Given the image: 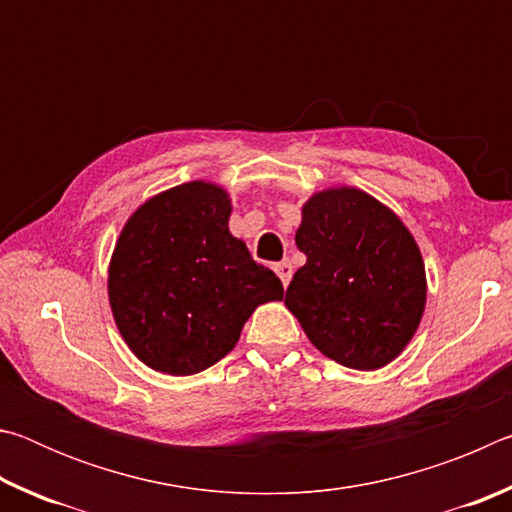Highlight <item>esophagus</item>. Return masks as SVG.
I'll use <instances>...</instances> for the list:
<instances>
[{"instance_id":"obj_1","label":"esophagus","mask_w":512,"mask_h":512,"mask_svg":"<svg viewBox=\"0 0 512 512\" xmlns=\"http://www.w3.org/2000/svg\"><path fill=\"white\" fill-rule=\"evenodd\" d=\"M275 273L282 280L284 287H287V284L291 282V275H293V266H291L289 259H282V262H277L275 264Z\"/></svg>"}]
</instances>
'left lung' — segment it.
I'll list each match as a JSON object with an SVG mask.
<instances>
[{
  "mask_svg": "<svg viewBox=\"0 0 512 512\" xmlns=\"http://www.w3.org/2000/svg\"><path fill=\"white\" fill-rule=\"evenodd\" d=\"M296 246L307 264L284 305L309 341L345 368L391 363L427 302L420 248L400 216L361 189H325L302 207Z\"/></svg>",
  "mask_w": 512,
  "mask_h": 512,
  "instance_id": "8db88e82",
  "label": "left lung"
}]
</instances>
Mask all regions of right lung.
I'll return each instance as SVG.
<instances>
[{"label": "right lung", "mask_w": 512, "mask_h": 512, "mask_svg": "<svg viewBox=\"0 0 512 512\" xmlns=\"http://www.w3.org/2000/svg\"><path fill=\"white\" fill-rule=\"evenodd\" d=\"M223 187L194 180L135 210L108 268L112 316L128 348L167 375H194L235 348L282 282L230 235Z\"/></svg>", "instance_id": "1"}]
</instances>
